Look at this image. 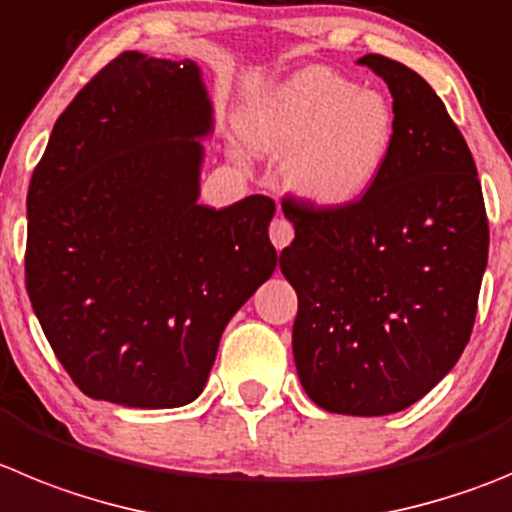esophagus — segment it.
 Instances as JSON below:
<instances>
[{
    "instance_id": "esophagus-1",
    "label": "esophagus",
    "mask_w": 512,
    "mask_h": 512,
    "mask_svg": "<svg viewBox=\"0 0 512 512\" xmlns=\"http://www.w3.org/2000/svg\"><path fill=\"white\" fill-rule=\"evenodd\" d=\"M269 236H271V243H274V246L281 251V248H287L289 243H292V238H294V225L289 223V220L284 218V215H279V218L271 220Z\"/></svg>"
}]
</instances>
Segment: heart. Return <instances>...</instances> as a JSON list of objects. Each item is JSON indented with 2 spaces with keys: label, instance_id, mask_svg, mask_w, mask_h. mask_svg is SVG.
<instances>
[{
  "label": "heart",
  "instance_id": "b5f03b06",
  "mask_svg": "<svg viewBox=\"0 0 512 512\" xmlns=\"http://www.w3.org/2000/svg\"><path fill=\"white\" fill-rule=\"evenodd\" d=\"M396 111L386 96L327 68L292 75L253 114L248 137L289 159V185L322 208L360 200L386 170L396 144Z\"/></svg>",
  "mask_w": 512,
  "mask_h": 512
}]
</instances>
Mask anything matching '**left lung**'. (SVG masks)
<instances>
[{
	"mask_svg": "<svg viewBox=\"0 0 512 512\" xmlns=\"http://www.w3.org/2000/svg\"><path fill=\"white\" fill-rule=\"evenodd\" d=\"M360 63L393 96L386 170L342 208L284 195L294 241L279 266L299 297L292 348L307 396L332 414L383 416L426 396L467 348L490 228L442 98L398 60Z\"/></svg>",
	"mask_w": 512,
	"mask_h": 512,
	"instance_id": "1",
	"label": "left lung"
}]
</instances>
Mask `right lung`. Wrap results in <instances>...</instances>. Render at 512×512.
<instances>
[{
  "mask_svg": "<svg viewBox=\"0 0 512 512\" xmlns=\"http://www.w3.org/2000/svg\"><path fill=\"white\" fill-rule=\"evenodd\" d=\"M210 124L198 65L131 50L68 103L32 172L27 294L96 401L198 398L228 320L274 274V200L198 205Z\"/></svg>",
  "mask_w": 512,
  "mask_h": 512,
  "instance_id": "right-lung-1",
  "label": "right lung"
}]
</instances>
